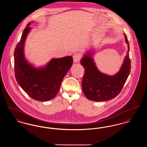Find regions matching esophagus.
<instances>
[{"mask_svg": "<svg viewBox=\"0 0 147 147\" xmlns=\"http://www.w3.org/2000/svg\"><path fill=\"white\" fill-rule=\"evenodd\" d=\"M73 61H74V63H78L80 60L81 56H80V55L79 53H76L73 56Z\"/></svg>", "mask_w": 147, "mask_h": 147, "instance_id": "34e87169", "label": "esophagus"}]
</instances>
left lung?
Wrapping results in <instances>:
<instances>
[{
	"mask_svg": "<svg viewBox=\"0 0 147 147\" xmlns=\"http://www.w3.org/2000/svg\"><path fill=\"white\" fill-rule=\"evenodd\" d=\"M124 35L127 44V53L120 70L115 75H107L97 69L92 51L86 53L81 59L80 63L85 69L82 80V91L88 100L97 102L112 100L121 91L131 69L129 42L125 33Z\"/></svg>",
	"mask_w": 147,
	"mask_h": 147,
	"instance_id": "8db88e82",
	"label": "left lung"
}]
</instances>
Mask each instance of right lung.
Returning a JSON list of instances; mask_svg holds the SVG:
<instances>
[{
    "label": "right lung",
    "instance_id": "obj_1",
    "mask_svg": "<svg viewBox=\"0 0 147 147\" xmlns=\"http://www.w3.org/2000/svg\"><path fill=\"white\" fill-rule=\"evenodd\" d=\"M30 22L24 30L14 51L15 76L20 87L34 100L45 102L53 98L73 65L71 56L53 59L45 66L34 67L25 58L24 47L30 30Z\"/></svg>",
    "mask_w": 147,
    "mask_h": 147
}]
</instances>
